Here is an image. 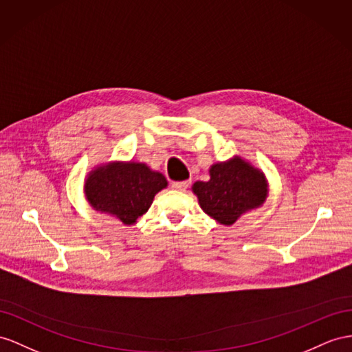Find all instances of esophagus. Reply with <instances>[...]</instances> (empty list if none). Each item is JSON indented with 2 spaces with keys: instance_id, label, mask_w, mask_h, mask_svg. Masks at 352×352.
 <instances>
[{
  "instance_id": "obj_1",
  "label": "esophagus",
  "mask_w": 352,
  "mask_h": 352,
  "mask_svg": "<svg viewBox=\"0 0 352 352\" xmlns=\"http://www.w3.org/2000/svg\"><path fill=\"white\" fill-rule=\"evenodd\" d=\"M190 186V182H174L173 184H170V187L175 188V190H186V188Z\"/></svg>"
}]
</instances>
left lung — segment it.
Returning a JSON list of instances; mask_svg holds the SVG:
<instances>
[{
  "mask_svg": "<svg viewBox=\"0 0 352 352\" xmlns=\"http://www.w3.org/2000/svg\"><path fill=\"white\" fill-rule=\"evenodd\" d=\"M210 175V182L195 183L193 192L201 208L226 226L262 205L267 196L265 175L242 159L212 165Z\"/></svg>",
  "mask_w": 352,
  "mask_h": 352,
  "instance_id": "8db88e82",
  "label": "left lung"
}]
</instances>
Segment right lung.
<instances>
[{
  "instance_id": "obj_1",
  "label": "right lung",
  "mask_w": 352,
  "mask_h": 352,
  "mask_svg": "<svg viewBox=\"0 0 352 352\" xmlns=\"http://www.w3.org/2000/svg\"><path fill=\"white\" fill-rule=\"evenodd\" d=\"M166 178L144 164H114L94 170L86 179L87 201L96 211L132 224L146 212L153 197L166 187Z\"/></svg>"
}]
</instances>
